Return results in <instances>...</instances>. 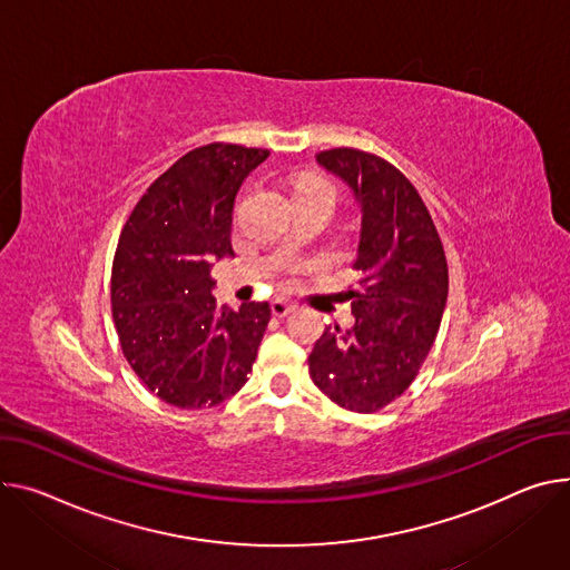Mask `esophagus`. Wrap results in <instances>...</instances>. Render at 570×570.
Instances as JSON below:
<instances>
[{
    "label": "esophagus",
    "instance_id": "esophagus-1",
    "mask_svg": "<svg viewBox=\"0 0 570 570\" xmlns=\"http://www.w3.org/2000/svg\"><path fill=\"white\" fill-rule=\"evenodd\" d=\"M271 308H273V316L286 318L293 312V304L288 299H284V297H277V299L271 302Z\"/></svg>",
    "mask_w": 570,
    "mask_h": 570
}]
</instances>
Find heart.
Masks as SVG:
<instances>
[{"label": "heart", "instance_id": "1", "mask_svg": "<svg viewBox=\"0 0 570 570\" xmlns=\"http://www.w3.org/2000/svg\"><path fill=\"white\" fill-rule=\"evenodd\" d=\"M304 193H323L327 197H336L334 193V186L325 179V177H318V175H304L295 181V197L297 195H304Z\"/></svg>", "mask_w": 570, "mask_h": 570}]
</instances>
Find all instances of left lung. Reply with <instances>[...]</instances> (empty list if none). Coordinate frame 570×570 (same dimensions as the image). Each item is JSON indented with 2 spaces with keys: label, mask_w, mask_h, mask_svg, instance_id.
Listing matches in <instances>:
<instances>
[{
  "label": "left lung",
  "mask_w": 570,
  "mask_h": 570,
  "mask_svg": "<svg viewBox=\"0 0 570 570\" xmlns=\"http://www.w3.org/2000/svg\"><path fill=\"white\" fill-rule=\"evenodd\" d=\"M323 168L361 206L356 284L347 288L354 325H327L308 354L314 384L338 406L375 413L416 380L436 341L448 299V262L421 193L377 154L334 147Z\"/></svg>",
  "instance_id": "8db88e82"
}]
</instances>
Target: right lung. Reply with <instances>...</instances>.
<instances>
[{
	"mask_svg": "<svg viewBox=\"0 0 570 570\" xmlns=\"http://www.w3.org/2000/svg\"><path fill=\"white\" fill-rule=\"evenodd\" d=\"M268 154L234 142L186 151L149 184L120 232L111 271L118 341L138 380L173 406H216L252 373L271 306L220 308L212 266L234 254L236 193Z\"/></svg>",
	"mask_w": 570,
	"mask_h": 570,
	"instance_id": "1",
	"label": "right lung"
}]
</instances>
